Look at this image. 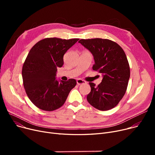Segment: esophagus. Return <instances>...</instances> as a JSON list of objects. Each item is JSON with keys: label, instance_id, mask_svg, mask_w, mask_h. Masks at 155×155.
I'll list each match as a JSON object with an SVG mask.
<instances>
[{"label": "esophagus", "instance_id": "esophagus-1", "mask_svg": "<svg viewBox=\"0 0 155 155\" xmlns=\"http://www.w3.org/2000/svg\"><path fill=\"white\" fill-rule=\"evenodd\" d=\"M86 83V82L85 80H82V79H78L77 80V85H82V84H85Z\"/></svg>", "mask_w": 155, "mask_h": 155}]
</instances>
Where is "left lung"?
<instances>
[{"label":"left lung","instance_id":"8db88e82","mask_svg":"<svg viewBox=\"0 0 155 155\" xmlns=\"http://www.w3.org/2000/svg\"><path fill=\"white\" fill-rule=\"evenodd\" d=\"M94 56L92 69L103 75L98 85L89 82L91 91L88 103L100 110H110L124 97L130 77V68L124 50L117 43L107 39H80L79 41Z\"/></svg>","mask_w":155,"mask_h":155}]
</instances>
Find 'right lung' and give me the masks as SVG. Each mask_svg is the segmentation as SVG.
<instances>
[{
  "label": "right lung",
  "instance_id": "1",
  "mask_svg": "<svg viewBox=\"0 0 155 155\" xmlns=\"http://www.w3.org/2000/svg\"><path fill=\"white\" fill-rule=\"evenodd\" d=\"M79 39L47 38L31 49L23 64L22 76L26 93L38 108L53 111L61 107L77 84L75 79L56 80L57 68L63 64V56Z\"/></svg>",
  "mask_w": 155,
  "mask_h": 155
}]
</instances>
